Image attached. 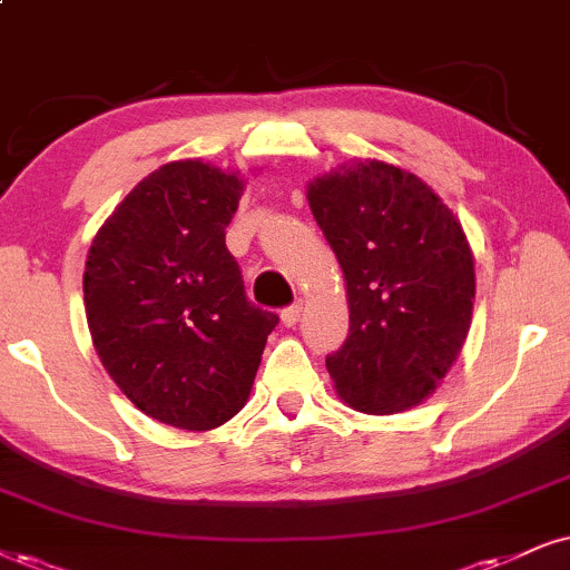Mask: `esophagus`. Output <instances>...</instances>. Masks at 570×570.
<instances>
[{
  "label": "esophagus",
  "instance_id": "obj_1",
  "mask_svg": "<svg viewBox=\"0 0 570 570\" xmlns=\"http://www.w3.org/2000/svg\"><path fill=\"white\" fill-rule=\"evenodd\" d=\"M301 312H304V304H293L283 308V314H279V320H283L285 327H296L298 320H301Z\"/></svg>",
  "mask_w": 570,
  "mask_h": 570
}]
</instances>
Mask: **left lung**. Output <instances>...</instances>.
Instances as JSON below:
<instances>
[{"label": "left lung", "mask_w": 570, "mask_h": 570, "mask_svg": "<svg viewBox=\"0 0 570 570\" xmlns=\"http://www.w3.org/2000/svg\"><path fill=\"white\" fill-rule=\"evenodd\" d=\"M346 279L348 338L325 364L338 396L396 414L431 396L468 338L475 269L462 224L423 179L356 160L308 181Z\"/></svg>", "instance_id": "1"}]
</instances>
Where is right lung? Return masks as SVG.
<instances>
[{
    "label": "right lung",
    "mask_w": 570,
    "mask_h": 570,
    "mask_svg": "<svg viewBox=\"0 0 570 570\" xmlns=\"http://www.w3.org/2000/svg\"><path fill=\"white\" fill-rule=\"evenodd\" d=\"M240 174L174 160L131 189L91 240L83 306L102 367L158 423L210 431L248 402L279 317L253 306L227 250Z\"/></svg>",
    "instance_id": "obj_1"
}]
</instances>
